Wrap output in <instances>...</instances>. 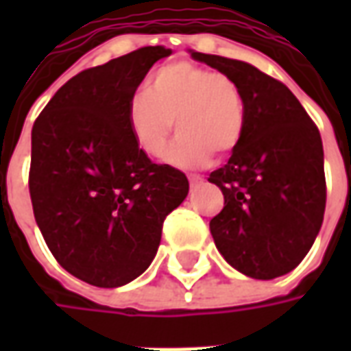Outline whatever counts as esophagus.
Here are the masks:
<instances>
[{"label": "esophagus", "instance_id": "34e87169", "mask_svg": "<svg viewBox=\"0 0 351 351\" xmlns=\"http://www.w3.org/2000/svg\"><path fill=\"white\" fill-rule=\"evenodd\" d=\"M188 178H190L191 188H195V186H199V184H203V180H205L201 175H190Z\"/></svg>", "mask_w": 351, "mask_h": 351}]
</instances>
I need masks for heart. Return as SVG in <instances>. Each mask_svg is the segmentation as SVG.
<instances>
[{
    "instance_id": "heart-1",
    "label": "heart",
    "mask_w": 351,
    "mask_h": 351,
    "mask_svg": "<svg viewBox=\"0 0 351 351\" xmlns=\"http://www.w3.org/2000/svg\"><path fill=\"white\" fill-rule=\"evenodd\" d=\"M176 141L165 154L173 167L206 165L213 152L235 150L246 122L243 92L235 80L220 71L191 62H173L148 79L145 90L131 95L128 125L141 152L160 158L169 137Z\"/></svg>"
}]
</instances>
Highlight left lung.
<instances>
[{
    "instance_id": "1",
    "label": "left lung",
    "mask_w": 351,
    "mask_h": 351,
    "mask_svg": "<svg viewBox=\"0 0 351 351\" xmlns=\"http://www.w3.org/2000/svg\"><path fill=\"white\" fill-rule=\"evenodd\" d=\"M191 56L235 80L246 108L241 143L208 176L223 193V208L210 220L216 248L250 278L282 276L308 254L324 221L319 131L280 80L239 60Z\"/></svg>"
}]
</instances>
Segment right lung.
Instances as JSON below:
<instances>
[{
    "label": "right lung",
    "mask_w": 351,
    "mask_h": 351,
    "mask_svg": "<svg viewBox=\"0 0 351 351\" xmlns=\"http://www.w3.org/2000/svg\"><path fill=\"white\" fill-rule=\"evenodd\" d=\"M171 50L145 47L75 75L32 130L29 197L52 256L97 287H118L148 269L169 213L190 182L135 145L128 103Z\"/></svg>",
    "instance_id": "right-lung-1"
}]
</instances>
